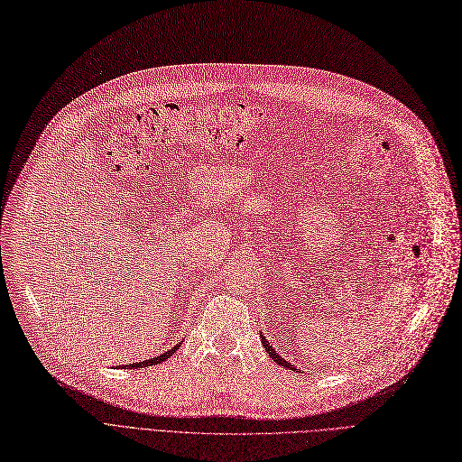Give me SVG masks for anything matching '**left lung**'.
Wrapping results in <instances>:
<instances>
[{"label":"left lung","mask_w":462,"mask_h":462,"mask_svg":"<svg viewBox=\"0 0 462 462\" xmlns=\"http://www.w3.org/2000/svg\"><path fill=\"white\" fill-rule=\"evenodd\" d=\"M261 342H263V346H265V349H267V354H269V356H271V357H273V359H274V361H276L278 365H282V366H285V368H291V370H297V368H295L293 365H290L288 361H283V359H282V357H280V356L276 354V351L273 349V346L269 344V340H267L265 337H263V335H261Z\"/></svg>","instance_id":"obj_1"}]
</instances>
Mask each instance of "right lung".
<instances>
[{
    "label": "right lung",
    "instance_id": "add662e5",
    "mask_svg": "<svg viewBox=\"0 0 462 462\" xmlns=\"http://www.w3.org/2000/svg\"><path fill=\"white\" fill-rule=\"evenodd\" d=\"M179 346H174L171 351H165V354H162V356H158V357H153V359H148V361H141V363H134V365H129V368H143V366H152V365H158V363H162V361H165V359H169L172 354H174V349H177Z\"/></svg>",
    "mask_w": 462,
    "mask_h": 462
}]
</instances>
